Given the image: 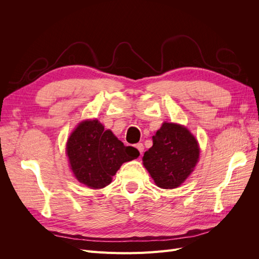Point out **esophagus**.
Returning a JSON list of instances; mask_svg holds the SVG:
<instances>
[{
	"mask_svg": "<svg viewBox=\"0 0 259 259\" xmlns=\"http://www.w3.org/2000/svg\"><path fill=\"white\" fill-rule=\"evenodd\" d=\"M135 147L138 149V151L140 152V154H142L143 151H144V149H145V148H144V145H143L142 143H138V144L135 145Z\"/></svg>",
	"mask_w": 259,
	"mask_h": 259,
	"instance_id": "1",
	"label": "esophagus"
}]
</instances>
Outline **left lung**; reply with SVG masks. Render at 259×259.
<instances>
[{
    "label": "left lung",
    "instance_id": "1",
    "mask_svg": "<svg viewBox=\"0 0 259 259\" xmlns=\"http://www.w3.org/2000/svg\"><path fill=\"white\" fill-rule=\"evenodd\" d=\"M152 140V147L143 156L144 166L158 187H179L199 161L198 140L183 125L167 122L162 124Z\"/></svg>",
    "mask_w": 259,
    "mask_h": 259
}]
</instances>
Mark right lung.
Segmentation results:
<instances>
[{
  "instance_id": "add662e5",
  "label": "right lung",
  "mask_w": 259,
  "mask_h": 259,
  "mask_svg": "<svg viewBox=\"0 0 259 259\" xmlns=\"http://www.w3.org/2000/svg\"><path fill=\"white\" fill-rule=\"evenodd\" d=\"M66 151L74 177L92 189L108 186L124 162L139 156L136 148L124 146L96 119L77 125L68 138Z\"/></svg>"
}]
</instances>
